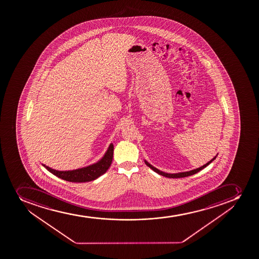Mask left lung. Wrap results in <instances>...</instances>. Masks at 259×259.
Returning <instances> with one entry per match:
<instances>
[{
  "label": "left lung",
  "mask_w": 259,
  "mask_h": 259,
  "mask_svg": "<svg viewBox=\"0 0 259 259\" xmlns=\"http://www.w3.org/2000/svg\"><path fill=\"white\" fill-rule=\"evenodd\" d=\"M217 155H218V154H217ZM217 155H215L210 161L207 162V163L203 164L202 166L199 167V168L192 169V170H189V171L179 172V173H173V174H171V173H165V172L159 170V169H157L155 167L153 166L151 164H149V162L147 161L146 159H144V162H145V164H146L150 169H153L154 172H156L158 174L161 175L163 177H168V178H182V177H189V176H192V175L196 174V173L200 171V170H202V169H204L205 167H207L210 163H212V162L216 159Z\"/></svg>",
  "instance_id": "1"
}]
</instances>
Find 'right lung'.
<instances>
[{"instance_id":"add662e5","label":"right lung","mask_w":259,"mask_h":259,"mask_svg":"<svg viewBox=\"0 0 259 259\" xmlns=\"http://www.w3.org/2000/svg\"><path fill=\"white\" fill-rule=\"evenodd\" d=\"M113 151H114V145H113V144H110L102 158L99 159L97 162L90 164L88 166L72 169V170H57V169H52L51 167L47 166L46 164H41L48 171L51 172L55 176H57L61 179L67 181V182H91V181L97 179L107 171L109 167L111 164V162H112Z\"/></svg>"}]
</instances>
